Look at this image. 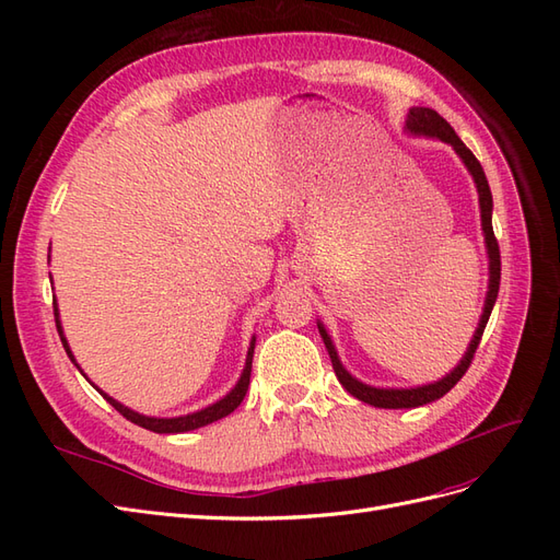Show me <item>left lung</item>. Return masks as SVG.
<instances>
[{
    "mask_svg": "<svg viewBox=\"0 0 560 560\" xmlns=\"http://www.w3.org/2000/svg\"><path fill=\"white\" fill-rule=\"evenodd\" d=\"M406 126H409L411 132L428 135V138H439L442 142H448L457 151V156L465 161L467 171L471 173L474 182H477L479 206H481V226H483V233H486V247H488V259H490V282H488L486 308H483L481 322H479V327H477V334H474L471 343H469V348L465 352V358L460 360V364H457L451 371L446 378H442L439 383H432V385L411 387V389H383V387H371V385L360 383L358 378H352L348 374L341 362H338V354H336V350L331 346L329 334L325 331V327L317 325L322 338H325V346L329 350V358H331V364H334V371H336L338 381H341V385L348 389L352 397H358L364 404L378 406V409H413V406L430 404V401H434L439 397H444L448 389L465 376V371L469 369V364L474 360V352H477V348L481 343V336H483V329L488 325V317H490V313H493L495 299H498V292H500V270H502L500 245H498V238H495V233H493V196H490V186H488V179L483 175L481 163L465 147V142L457 138L455 130L451 128V124L446 121V118L439 116L434 109L413 107L409 112V121H406Z\"/></svg>",
    "mask_w": 560,
    "mask_h": 560,
    "instance_id": "obj_1",
    "label": "left lung"
}]
</instances>
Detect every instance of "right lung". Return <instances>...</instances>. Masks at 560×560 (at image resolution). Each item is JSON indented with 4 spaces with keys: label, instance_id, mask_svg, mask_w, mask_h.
<instances>
[{
    "label": "right lung",
    "instance_id": "obj_1",
    "mask_svg": "<svg viewBox=\"0 0 560 560\" xmlns=\"http://www.w3.org/2000/svg\"><path fill=\"white\" fill-rule=\"evenodd\" d=\"M54 315H56V327H58V334H60L62 348H65V352H67V354H70V360L74 362V358H72V350H70V346H67L65 336H62V327H60V319H58L56 301H54ZM252 354H254V338H252V346H249V350H247V360H245V369H243V376H241L238 385H235L224 399H219L217 404L208 406V409H202V411H198V413H189V416H179V418H149V416H140V413H135V411L126 409L124 404H118L116 399H112L109 395H105L103 389H97V393L103 395V397L114 406V409H116L118 413H121L126 420L135 422V425H140V428H144V430L159 432V434L189 432V430H198V428H202V425H210V422H214V420H222V418H226L229 413H233L235 409H238L241 401L245 399L247 385H249V374H252ZM74 364H77V362H74ZM77 369H79V364H77ZM79 371H81V369H79Z\"/></svg>",
    "mask_w": 560,
    "mask_h": 560
}]
</instances>
